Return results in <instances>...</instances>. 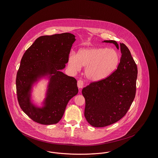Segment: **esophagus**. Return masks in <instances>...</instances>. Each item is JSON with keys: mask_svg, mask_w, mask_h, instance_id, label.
<instances>
[{"mask_svg": "<svg viewBox=\"0 0 158 158\" xmlns=\"http://www.w3.org/2000/svg\"><path fill=\"white\" fill-rule=\"evenodd\" d=\"M83 81H82V80H78V81H77V85H78V88H80V89H81V88H82L83 87Z\"/></svg>", "mask_w": 158, "mask_h": 158, "instance_id": "obj_1", "label": "esophagus"}]
</instances>
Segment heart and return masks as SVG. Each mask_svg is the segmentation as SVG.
<instances>
[{
	"label": "heart",
	"mask_w": 158,
	"mask_h": 158,
	"mask_svg": "<svg viewBox=\"0 0 158 158\" xmlns=\"http://www.w3.org/2000/svg\"><path fill=\"white\" fill-rule=\"evenodd\" d=\"M120 56L113 48H90L81 50L77 54H70L69 68L74 72L85 66L84 74L90 80L98 81L111 74L119 63Z\"/></svg>",
	"instance_id": "b5f03b06"
}]
</instances>
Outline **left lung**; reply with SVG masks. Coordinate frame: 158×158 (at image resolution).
Segmentation results:
<instances>
[{
  "mask_svg": "<svg viewBox=\"0 0 158 158\" xmlns=\"http://www.w3.org/2000/svg\"><path fill=\"white\" fill-rule=\"evenodd\" d=\"M113 43L115 41L106 40ZM119 47L122 53L117 68L105 78L93 81L82 90L85 105L84 116L94 127L108 126L125 116L136 94L137 64L128 48L123 43Z\"/></svg>",
  "mask_w": 158,
  "mask_h": 158,
  "instance_id": "obj_1",
  "label": "left lung"
}]
</instances>
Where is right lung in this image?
<instances>
[{
	"label": "right lung",
	"mask_w": 158,
	"mask_h": 158,
	"mask_svg": "<svg viewBox=\"0 0 158 158\" xmlns=\"http://www.w3.org/2000/svg\"><path fill=\"white\" fill-rule=\"evenodd\" d=\"M75 36L70 33L42 36L25 52L16 77L17 99L22 110L42 125L58 123L69 101L78 92L76 79L60 70L68 62ZM52 74L46 106L36 108L30 103L29 92L39 77Z\"/></svg>",
	"instance_id": "add662e5"
}]
</instances>
